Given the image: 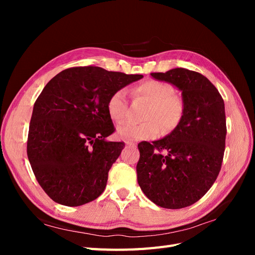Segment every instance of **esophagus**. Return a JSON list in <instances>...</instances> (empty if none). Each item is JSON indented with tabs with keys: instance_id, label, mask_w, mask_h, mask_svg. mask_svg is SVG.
Listing matches in <instances>:
<instances>
[{
	"instance_id": "1",
	"label": "esophagus",
	"mask_w": 255,
	"mask_h": 255,
	"mask_svg": "<svg viewBox=\"0 0 255 255\" xmlns=\"http://www.w3.org/2000/svg\"><path fill=\"white\" fill-rule=\"evenodd\" d=\"M126 144H127L128 146H135V143L132 142V141H126Z\"/></svg>"
}]
</instances>
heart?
<instances>
[{"label": "heart", "instance_id": "b5f03b06", "mask_svg": "<svg viewBox=\"0 0 255 255\" xmlns=\"http://www.w3.org/2000/svg\"><path fill=\"white\" fill-rule=\"evenodd\" d=\"M133 94L148 102L141 123L128 122L119 127L118 134L127 140L152 139L159 132L171 133L183 120L185 103L182 97L174 94L171 84L155 79H148L134 88ZM107 113L115 123H122L128 117V100L125 89L114 91L107 101Z\"/></svg>", "mask_w": 255, "mask_h": 255}]
</instances>
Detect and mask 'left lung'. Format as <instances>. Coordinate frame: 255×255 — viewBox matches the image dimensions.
Here are the masks:
<instances>
[{
	"label": "left lung",
	"mask_w": 255,
	"mask_h": 255,
	"mask_svg": "<svg viewBox=\"0 0 255 255\" xmlns=\"http://www.w3.org/2000/svg\"><path fill=\"white\" fill-rule=\"evenodd\" d=\"M151 75L182 90L185 114L163 139L138 143L137 181L153 203L177 210L201 199L220 172L227 135L225 102L199 72L175 68Z\"/></svg>",
	"instance_id": "obj_1"
}]
</instances>
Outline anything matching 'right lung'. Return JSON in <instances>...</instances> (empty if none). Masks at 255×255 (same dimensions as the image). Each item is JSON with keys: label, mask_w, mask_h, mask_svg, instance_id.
Returning a JSON list of instances; mask_svg holds the SVG:
<instances>
[{"label": "right lung", "mask_w": 255, "mask_h": 255, "mask_svg": "<svg viewBox=\"0 0 255 255\" xmlns=\"http://www.w3.org/2000/svg\"><path fill=\"white\" fill-rule=\"evenodd\" d=\"M142 78L85 66L66 69L45 85L34 104L26 149L36 180L53 201L80 206L104 191L125 148L123 141L105 140L116 129L107 101Z\"/></svg>", "instance_id": "right-lung-1"}]
</instances>
